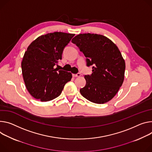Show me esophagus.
Wrapping results in <instances>:
<instances>
[{"instance_id":"1","label":"esophagus","mask_w":152,"mask_h":152,"mask_svg":"<svg viewBox=\"0 0 152 152\" xmlns=\"http://www.w3.org/2000/svg\"><path fill=\"white\" fill-rule=\"evenodd\" d=\"M73 77H79L80 76V73H77V74H73Z\"/></svg>"}]
</instances>
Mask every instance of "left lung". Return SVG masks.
<instances>
[{
  "label": "left lung",
  "instance_id": "left-lung-1",
  "mask_svg": "<svg viewBox=\"0 0 152 152\" xmlns=\"http://www.w3.org/2000/svg\"><path fill=\"white\" fill-rule=\"evenodd\" d=\"M93 66L91 75L84 76L86 86L80 93L87 100L104 104L111 100L122 86L126 63L118 47L108 37L97 34H79L72 40Z\"/></svg>",
  "mask_w": 152,
  "mask_h": 152
}]
</instances>
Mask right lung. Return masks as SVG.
Masks as SVG:
<instances>
[{
    "label": "right lung",
    "mask_w": 152,
    "mask_h": 152,
    "mask_svg": "<svg viewBox=\"0 0 152 152\" xmlns=\"http://www.w3.org/2000/svg\"><path fill=\"white\" fill-rule=\"evenodd\" d=\"M75 34L62 32L48 33L38 37L25 52L21 64L27 90L41 102L51 101L61 94L72 74L59 70L54 66L62 59L65 47Z\"/></svg>",
    "instance_id": "obj_1"
}]
</instances>
